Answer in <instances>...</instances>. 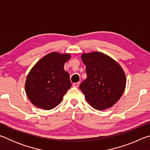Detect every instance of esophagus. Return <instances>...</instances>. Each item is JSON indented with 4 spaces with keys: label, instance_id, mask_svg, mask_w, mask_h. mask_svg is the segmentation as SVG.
<instances>
[{
    "label": "esophagus",
    "instance_id": "34e87169",
    "mask_svg": "<svg viewBox=\"0 0 150 150\" xmlns=\"http://www.w3.org/2000/svg\"><path fill=\"white\" fill-rule=\"evenodd\" d=\"M79 85H80V82H77V83H74L73 84V85L74 86V87H78L79 86Z\"/></svg>",
    "mask_w": 150,
    "mask_h": 150
}]
</instances>
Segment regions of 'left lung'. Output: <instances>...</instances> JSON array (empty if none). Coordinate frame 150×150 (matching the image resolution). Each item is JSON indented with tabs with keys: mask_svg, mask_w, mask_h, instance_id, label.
<instances>
[{
	"mask_svg": "<svg viewBox=\"0 0 150 150\" xmlns=\"http://www.w3.org/2000/svg\"><path fill=\"white\" fill-rule=\"evenodd\" d=\"M87 77L81 83V91L89 105L96 110L110 108L120 99L126 79L122 68L108 55L95 52L83 54Z\"/></svg>",
	"mask_w": 150,
	"mask_h": 150,
	"instance_id": "left-lung-1",
	"label": "left lung"
}]
</instances>
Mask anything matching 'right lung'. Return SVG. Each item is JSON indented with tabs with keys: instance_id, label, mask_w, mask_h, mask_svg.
<instances>
[{
	"instance_id": "1",
	"label": "right lung",
	"mask_w": 150,
	"mask_h": 150,
	"mask_svg": "<svg viewBox=\"0 0 150 150\" xmlns=\"http://www.w3.org/2000/svg\"><path fill=\"white\" fill-rule=\"evenodd\" d=\"M69 54L52 52L39 60L30 70L25 83V91L33 105L44 110L55 108L71 87L69 74L64 64Z\"/></svg>"
}]
</instances>
